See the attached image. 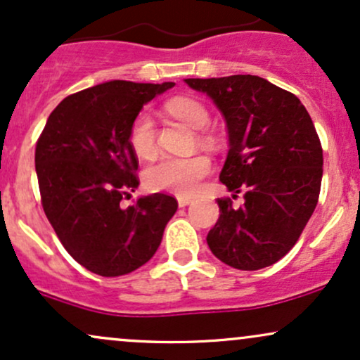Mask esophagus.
I'll return each instance as SVG.
<instances>
[{"mask_svg": "<svg viewBox=\"0 0 360 360\" xmlns=\"http://www.w3.org/2000/svg\"><path fill=\"white\" fill-rule=\"evenodd\" d=\"M193 203V198H188V196H177V205L181 206V208H184V206L191 205Z\"/></svg>", "mask_w": 360, "mask_h": 360, "instance_id": "34e87169", "label": "esophagus"}]
</instances>
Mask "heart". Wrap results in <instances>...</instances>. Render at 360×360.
I'll return each mask as SVG.
<instances>
[{
  "label": "heart",
  "instance_id": "heart-1",
  "mask_svg": "<svg viewBox=\"0 0 360 360\" xmlns=\"http://www.w3.org/2000/svg\"><path fill=\"white\" fill-rule=\"evenodd\" d=\"M169 115L184 122L194 130H203L210 123V113L200 101L193 98H172L166 103ZM131 150L142 159H148L157 150V125L148 111H142L131 122L128 131ZM212 171V162L206 155L189 157L164 155L146 169V184L155 191H171L181 196L196 193L201 181Z\"/></svg>",
  "mask_w": 360,
  "mask_h": 360
}]
</instances>
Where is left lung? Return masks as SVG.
Segmentation results:
<instances>
[{
	"mask_svg": "<svg viewBox=\"0 0 360 360\" xmlns=\"http://www.w3.org/2000/svg\"><path fill=\"white\" fill-rule=\"evenodd\" d=\"M223 115L229 154L220 181L243 193V205L218 200L220 218L206 242L217 259L240 271L272 266L298 242L315 212L323 150L307 108L264 77L237 74L184 79Z\"/></svg>",
	"mask_w": 360,
	"mask_h": 360,
	"instance_id": "obj_1",
	"label": "left lung"
}]
</instances>
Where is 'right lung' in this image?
Here are the masks:
<instances>
[{
    "instance_id": "obj_1",
    "label": "right lung",
    "mask_w": 360,
    "mask_h": 360,
    "mask_svg": "<svg viewBox=\"0 0 360 360\" xmlns=\"http://www.w3.org/2000/svg\"><path fill=\"white\" fill-rule=\"evenodd\" d=\"M174 82L108 81L64 98L35 148L44 212L71 257L94 274L115 278L148 262L177 210L162 193L135 191L139 160L128 143L131 122Z\"/></svg>"
}]
</instances>
